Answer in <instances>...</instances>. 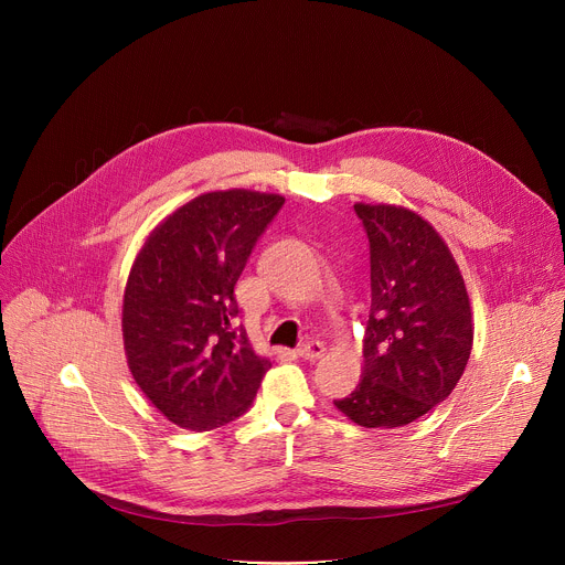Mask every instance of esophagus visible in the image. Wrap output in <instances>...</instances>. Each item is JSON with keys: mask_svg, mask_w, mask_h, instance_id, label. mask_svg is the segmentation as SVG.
I'll return each mask as SVG.
<instances>
[{"mask_svg": "<svg viewBox=\"0 0 565 565\" xmlns=\"http://www.w3.org/2000/svg\"><path fill=\"white\" fill-rule=\"evenodd\" d=\"M324 344H321L319 340H308V342H303L299 349H297V353H299V358H303V360H319L321 355H324Z\"/></svg>", "mask_w": 565, "mask_h": 565, "instance_id": "obj_1", "label": "esophagus"}]
</instances>
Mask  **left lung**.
<instances>
[{
    "mask_svg": "<svg viewBox=\"0 0 565 565\" xmlns=\"http://www.w3.org/2000/svg\"><path fill=\"white\" fill-rule=\"evenodd\" d=\"M353 207L369 236L371 310L362 380L335 407L366 429L405 427L447 399L467 366L469 295L443 236L420 214Z\"/></svg>",
    "mask_w": 565,
    "mask_h": 565,
    "instance_id": "obj_1",
    "label": "left lung"
}]
</instances>
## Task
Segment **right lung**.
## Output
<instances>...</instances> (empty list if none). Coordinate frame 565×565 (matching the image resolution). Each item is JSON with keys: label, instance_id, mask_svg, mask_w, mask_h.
I'll list each match as a JSON object with an SVG mask.
<instances>
[{"label": "right lung", "instance_id": "1", "mask_svg": "<svg viewBox=\"0 0 565 565\" xmlns=\"http://www.w3.org/2000/svg\"><path fill=\"white\" fill-rule=\"evenodd\" d=\"M284 196L207 192L160 223L122 299L129 371L170 423L210 431L244 416L270 362L234 327V286Z\"/></svg>", "mask_w": 565, "mask_h": 565}]
</instances>
